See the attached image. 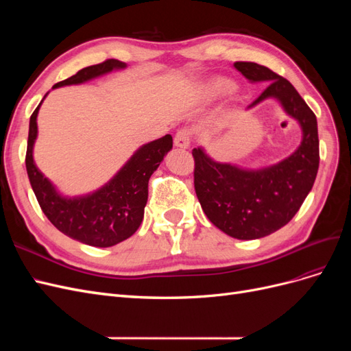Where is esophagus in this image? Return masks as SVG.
I'll return each mask as SVG.
<instances>
[{
  "mask_svg": "<svg viewBox=\"0 0 351 351\" xmlns=\"http://www.w3.org/2000/svg\"><path fill=\"white\" fill-rule=\"evenodd\" d=\"M190 137H192V134H190L189 129L178 130L174 136V145L177 147H183V149H187V147L190 146Z\"/></svg>",
  "mask_w": 351,
  "mask_h": 351,
  "instance_id": "1",
  "label": "esophagus"
}]
</instances>
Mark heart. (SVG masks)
Masks as SVG:
<instances>
[{"instance_id":"obj_1","label":"heart","mask_w":351,"mask_h":351,"mask_svg":"<svg viewBox=\"0 0 351 351\" xmlns=\"http://www.w3.org/2000/svg\"><path fill=\"white\" fill-rule=\"evenodd\" d=\"M231 88V83L226 79H215L209 82L204 89V98L205 99H214L217 97H221L226 92H228Z\"/></svg>"}]
</instances>
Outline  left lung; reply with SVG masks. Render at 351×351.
<instances>
[{"label": "left lung", "mask_w": 351, "mask_h": 351, "mask_svg": "<svg viewBox=\"0 0 351 351\" xmlns=\"http://www.w3.org/2000/svg\"><path fill=\"white\" fill-rule=\"evenodd\" d=\"M234 67L250 82H269L247 108L277 98L303 130L293 155L259 171L212 161L200 147L192 151L195 190L205 215L226 234L253 240L280 230L300 209L319 168V139L316 115L289 80L256 62L237 61Z\"/></svg>", "instance_id": "8db88e82"}]
</instances>
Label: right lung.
Instances as JSON below:
<instances>
[{
  "label": "right lung",
  "mask_w": 351,
  "mask_h": 351,
  "mask_svg": "<svg viewBox=\"0 0 351 351\" xmlns=\"http://www.w3.org/2000/svg\"><path fill=\"white\" fill-rule=\"evenodd\" d=\"M124 67L123 61L105 60L99 64L79 70L74 76L56 83L54 88L83 83L114 69ZM40 104L30 115L26 169L42 212L57 230L89 246L110 247L133 236L142 224L149 178L173 147L171 134L142 146L98 192L74 199L61 197L49 180L39 171L32 155L38 134L36 117Z\"/></svg>",
  "instance_id": "1"
}]
</instances>
